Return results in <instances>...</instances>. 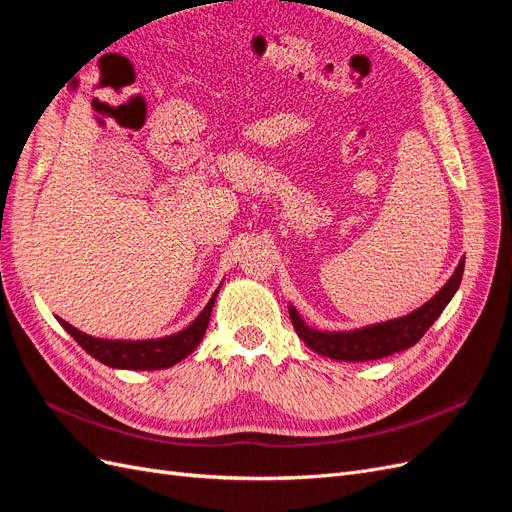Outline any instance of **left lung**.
<instances>
[{
    "label": "left lung",
    "mask_w": 512,
    "mask_h": 512,
    "mask_svg": "<svg viewBox=\"0 0 512 512\" xmlns=\"http://www.w3.org/2000/svg\"><path fill=\"white\" fill-rule=\"evenodd\" d=\"M463 265H466V260L461 258L453 277L442 286V290L436 294V297L427 301L423 307L414 309L412 314L404 318L371 324V327H365L361 331L322 333V331L305 327V322L299 318L297 312H294V307H290L292 327L309 348L322 356H329V359H335V361L382 359V356H389L414 346L418 339L427 333V329L438 320L448 301H451L453 294L457 292L461 284Z\"/></svg>",
    "instance_id": "8db88e82"
}]
</instances>
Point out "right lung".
I'll list each match as a JSON object with an SVG mask.
<instances>
[{"label": "right lung", "instance_id": "right-lung-1", "mask_svg": "<svg viewBox=\"0 0 512 512\" xmlns=\"http://www.w3.org/2000/svg\"><path fill=\"white\" fill-rule=\"evenodd\" d=\"M218 294V292H215ZM215 294L207 307L200 312V316L190 324L188 329H183L177 335L162 337V339H147V342H119V339H98L85 335L81 331H76L72 324L66 320H61V327H64L72 337L74 342L79 344L85 352H89L94 359L108 367H119V369H164L179 363L185 359L194 348L200 344L203 339L211 309L215 303Z\"/></svg>", "mask_w": 512, "mask_h": 512}]
</instances>
